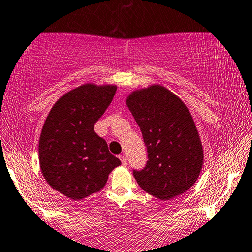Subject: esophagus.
<instances>
[{"label": "esophagus", "mask_w": 252, "mask_h": 252, "mask_svg": "<svg viewBox=\"0 0 252 252\" xmlns=\"http://www.w3.org/2000/svg\"><path fill=\"white\" fill-rule=\"evenodd\" d=\"M119 158L121 159V161H122L123 165H126V157L124 155H120Z\"/></svg>", "instance_id": "1"}]
</instances>
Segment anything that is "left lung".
I'll list each match as a JSON object with an SVG mask.
<instances>
[{
	"label": "left lung",
	"instance_id": "obj_1",
	"mask_svg": "<svg viewBox=\"0 0 252 252\" xmlns=\"http://www.w3.org/2000/svg\"><path fill=\"white\" fill-rule=\"evenodd\" d=\"M141 128L148 161L133 177L143 190L171 200L193 186L203 164V150L189 110L177 95L154 85L126 98Z\"/></svg>",
	"mask_w": 252,
	"mask_h": 252
}]
</instances>
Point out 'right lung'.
<instances>
[{"label": "right lung", "mask_w": 252, "mask_h": 252, "mask_svg": "<svg viewBox=\"0 0 252 252\" xmlns=\"http://www.w3.org/2000/svg\"><path fill=\"white\" fill-rule=\"evenodd\" d=\"M116 86L82 85L57 101L39 138V164L52 189L81 200L101 190L121 160L94 131L116 93Z\"/></svg>", "instance_id": "right-lung-1"}]
</instances>
